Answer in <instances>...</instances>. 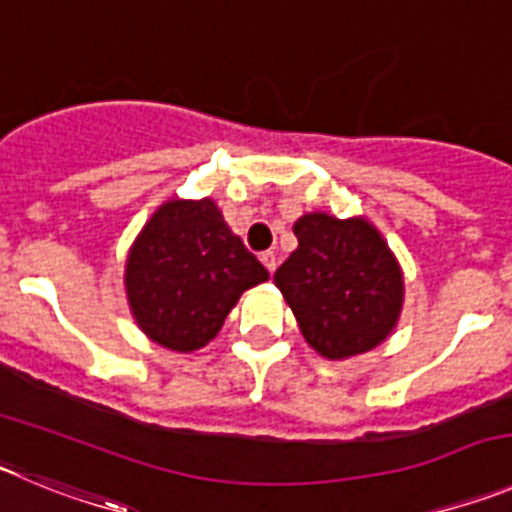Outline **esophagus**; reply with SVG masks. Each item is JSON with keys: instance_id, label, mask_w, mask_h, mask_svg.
Instances as JSON below:
<instances>
[{"instance_id": "obj_1", "label": "esophagus", "mask_w": 512, "mask_h": 512, "mask_svg": "<svg viewBox=\"0 0 512 512\" xmlns=\"http://www.w3.org/2000/svg\"><path fill=\"white\" fill-rule=\"evenodd\" d=\"M261 264H264L266 269H269V274H274L276 264H279V261H276V253L274 251H264V253H261Z\"/></svg>"}]
</instances>
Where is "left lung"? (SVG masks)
Segmentation results:
<instances>
[{
    "label": "left lung",
    "mask_w": 512,
    "mask_h": 512,
    "mask_svg": "<svg viewBox=\"0 0 512 512\" xmlns=\"http://www.w3.org/2000/svg\"><path fill=\"white\" fill-rule=\"evenodd\" d=\"M294 236L299 246L274 284L309 348L348 360L386 342L403 309V271L381 231L365 218L314 210L294 223Z\"/></svg>",
    "instance_id": "1"
}]
</instances>
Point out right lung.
<instances>
[{"instance_id":"obj_1","label":"right lung","mask_w":512,"mask_h":512,"mask_svg":"<svg viewBox=\"0 0 512 512\" xmlns=\"http://www.w3.org/2000/svg\"><path fill=\"white\" fill-rule=\"evenodd\" d=\"M269 271L228 228L215 200L172 198L126 256L124 287L139 330L175 353L205 348L246 289Z\"/></svg>"}]
</instances>
